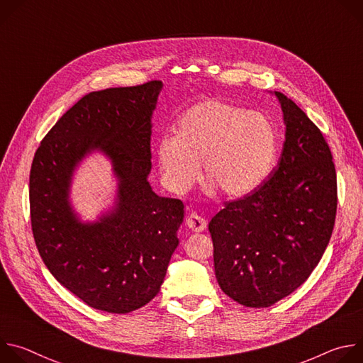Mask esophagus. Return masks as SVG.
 I'll return each instance as SVG.
<instances>
[{
  "mask_svg": "<svg viewBox=\"0 0 363 363\" xmlns=\"http://www.w3.org/2000/svg\"><path fill=\"white\" fill-rule=\"evenodd\" d=\"M186 225L189 230H192L194 233H202L206 225H208V223H206V220H203L202 217H199L198 214L192 213L191 216H188L186 218Z\"/></svg>",
  "mask_w": 363,
  "mask_h": 363,
  "instance_id": "34e87169",
  "label": "esophagus"
}]
</instances>
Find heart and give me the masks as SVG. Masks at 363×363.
<instances>
[{"mask_svg": "<svg viewBox=\"0 0 363 363\" xmlns=\"http://www.w3.org/2000/svg\"><path fill=\"white\" fill-rule=\"evenodd\" d=\"M168 188L186 192L199 178L230 198L245 196L270 177L277 135L270 119L255 111L210 99L188 109L157 147Z\"/></svg>", "mask_w": 363, "mask_h": 363, "instance_id": "obj_1", "label": "heart"}]
</instances>
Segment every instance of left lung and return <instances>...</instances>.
I'll use <instances>...</instances> for the list:
<instances>
[{
    "label": "left lung",
    "mask_w": 363,
    "mask_h": 363,
    "mask_svg": "<svg viewBox=\"0 0 363 363\" xmlns=\"http://www.w3.org/2000/svg\"><path fill=\"white\" fill-rule=\"evenodd\" d=\"M273 94L286 126L277 168L260 188L227 202L208 225L217 281L247 307H269L301 286L336 218V171L322 132L291 99Z\"/></svg>",
    "instance_id": "obj_1"
}]
</instances>
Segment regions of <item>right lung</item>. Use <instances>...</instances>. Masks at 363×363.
Returning a JSON list of instances; mask_svg holds the SVG:
<instances>
[{
    "label": "right lung",
    "instance_id": "1",
    "mask_svg": "<svg viewBox=\"0 0 363 363\" xmlns=\"http://www.w3.org/2000/svg\"><path fill=\"white\" fill-rule=\"evenodd\" d=\"M164 84L91 91L43 139L30 172L35 245L55 279L93 308L129 313L158 294L184 221V203L152 191V116ZM93 152L111 162L114 203L96 220L74 210L75 171Z\"/></svg>",
    "mask_w": 363,
    "mask_h": 363
}]
</instances>
